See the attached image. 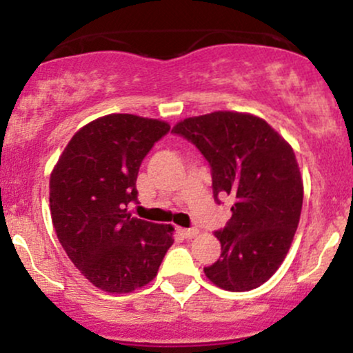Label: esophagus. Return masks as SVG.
Returning <instances> with one entry per match:
<instances>
[{
	"label": "esophagus",
	"mask_w": 353,
	"mask_h": 353,
	"mask_svg": "<svg viewBox=\"0 0 353 353\" xmlns=\"http://www.w3.org/2000/svg\"><path fill=\"white\" fill-rule=\"evenodd\" d=\"M179 232L182 234V236H184L185 239H194L197 236V234H199V230L197 229H179Z\"/></svg>",
	"instance_id": "obj_1"
}]
</instances>
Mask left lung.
<instances>
[{"instance_id": "left-lung-1", "label": "left lung", "mask_w": 353, "mask_h": 353, "mask_svg": "<svg viewBox=\"0 0 353 353\" xmlns=\"http://www.w3.org/2000/svg\"><path fill=\"white\" fill-rule=\"evenodd\" d=\"M184 136L212 169L214 196H232V217L216 237L221 259L205 277L229 292L261 287L289 252L303 201V182L292 145L262 117L216 111L181 121Z\"/></svg>"}]
</instances>
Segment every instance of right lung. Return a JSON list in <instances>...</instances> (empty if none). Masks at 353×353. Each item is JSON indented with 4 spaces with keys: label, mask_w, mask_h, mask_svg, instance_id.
<instances>
[{
    "label": "right lung",
    "mask_w": 353,
    "mask_h": 353,
    "mask_svg": "<svg viewBox=\"0 0 353 353\" xmlns=\"http://www.w3.org/2000/svg\"><path fill=\"white\" fill-rule=\"evenodd\" d=\"M171 125L134 114H108L83 125L50 179L56 236L79 272L109 294H129L157 275L172 245L171 224L128 212L137 199L141 163Z\"/></svg>",
    "instance_id": "obj_1"
}]
</instances>
